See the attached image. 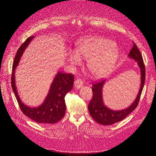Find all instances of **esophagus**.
Masks as SVG:
<instances>
[{"instance_id":"esophagus-1","label":"esophagus","mask_w":156,"mask_h":156,"mask_svg":"<svg viewBox=\"0 0 156 156\" xmlns=\"http://www.w3.org/2000/svg\"><path fill=\"white\" fill-rule=\"evenodd\" d=\"M74 84H75V87L77 89L80 88L81 87H82V86L83 85V83L82 80H81L80 78L76 79L75 81V83H74Z\"/></svg>"}]
</instances>
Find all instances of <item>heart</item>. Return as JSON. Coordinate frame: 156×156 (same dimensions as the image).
Wrapping results in <instances>:
<instances>
[{
  "mask_svg": "<svg viewBox=\"0 0 156 156\" xmlns=\"http://www.w3.org/2000/svg\"><path fill=\"white\" fill-rule=\"evenodd\" d=\"M119 55L113 42L99 37H87L80 40L75 52H71L68 60L72 65H80L81 57L88 58L87 67L94 76L101 78L112 70Z\"/></svg>",
  "mask_w": 156,
  "mask_h": 156,
  "instance_id": "obj_1",
  "label": "heart"
}]
</instances>
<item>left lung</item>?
Masks as SVG:
<instances>
[{
  "instance_id": "left-lung-1",
  "label": "left lung",
  "mask_w": 156,
  "mask_h": 156,
  "mask_svg": "<svg viewBox=\"0 0 156 156\" xmlns=\"http://www.w3.org/2000/svg\"><path fill=\"white\" fill-rule=\"evenodd\" d=\"M133 43V46L129 51L128 57L137 62L140 69L141 83L138 95L135 101L127 108L119 111L112 110L104 105L102 99V88L105 80H104L100 82L94 83L92 89L93 97L88 104V109L92 118L98 123L103 125H113L125 119L137 107L145 83V68L140 51L136 44L134 42Z\"/></svg>"
}]
</instances>
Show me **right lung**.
Listing matches in <instances>:
<instances>
[{
	"label": "right lung",
	"mask_w": 156,
	"mask_h": 156,
	"mask_svg": "<svg viewBox=\"0 0 156 156\" xmlns=\"http://www.w3.org/2000/svg\"><path fill=\"white\" fill-rule=\"evenodd\" d=\"M35 36L28 37L18 48L12 64L11 85L20 108L24 114L31 119L43 124L55 123L61 120L66 112L64 97L73 87L74 77L72 74L58 72L55 75L49 89L45 101L37 108H30L24 104L18 95L15 82V70L18 66L21 57Z\"/></svg>",
	"instance_id": "1"
}]
</instances>
